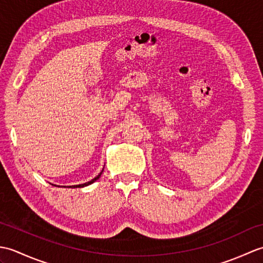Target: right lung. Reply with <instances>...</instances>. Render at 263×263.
<instances>
[{
    "instance_id": "right-lung-1",
    "label": "right lung",
    "mask_w": 263,
    "mask_h": 263,
    "mask_svg": "<svg viewBox=\"0 0 263 263\" xmlns=\"http://www.w3.org/2000/svg\"><path fill=\"white\" fill-rule=\"evenodd\" d=\"M104 171V170H103ZM103 171L102 172H100L99 173V174L96 176V177H95V178H92V180L91 181H89V182H87V183H83V184H79V185H72V186H69V187H83V186H87V185H89V184H92L95 181H97L98 180V178L100 177V175H102V173H103ZM65 187V186H64Z\"/></svg>"
}]
</instances>
